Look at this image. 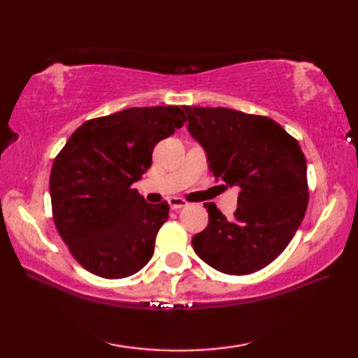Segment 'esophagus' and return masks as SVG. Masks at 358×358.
<instances>
[{
  "label": "esophagus",
  "mask_w": 358,
  "mask_h": 358,
  "mask_svg": "<svg viewBox=\"0 0 358 358\" xmlns=\"http://www.w3.org/2000/svg\"><path fill=\"white\" fill-rule=\"evenodd\" d=\"M169 204L173 210H178L181 208H186L187 201L185 199H180V196H172V199H169Z\"/></svg>",
  "instance_id": "obj_1"
}]
</instances>
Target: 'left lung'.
Masks as SVG:
<instances>
[{
	"label": "left lung",
	"mask_w": 358,
	"mask_h": 358,
	"mask_svg": "<svg viewBox=\"0 0 358 358\" xmlns=\"http://www.w3.org/2000/svg\"><path fill=\"white\" fill-rule=\"evenodd\" d=\"M187 129L206 150L222 186H238V206L226 218L206 203L209 223L194 235L195 254L212 268L246 275L283 252L306 214V158L299 141L269 117L226 108H191Z\"/></svg>",
	"instance_id": "left-lung-1"
}]
</instances>
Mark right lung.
Segmentation results:
<instances>
[{"label":"right lung","mask_w":358,"mask_h":358,"mask_svg":"<svg viewBox=\"0 0 358 358\" xmlns=\"http://www.w3.org/2000/svg\"><path fill=\"white\" fill-rule=\"evenodd\" d=\"M183 109L129 108L87 120L53 159V222L86 271L124 278L154 255L169 204L148 203L132 183L150 167L155 144L185 124Z\"/></svg>","instance_id":"obj_1"}]
</instances>
